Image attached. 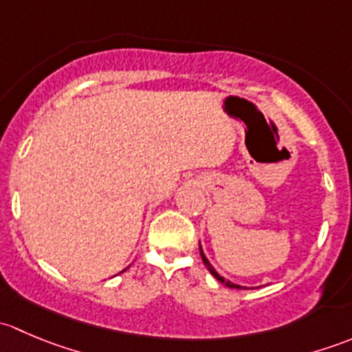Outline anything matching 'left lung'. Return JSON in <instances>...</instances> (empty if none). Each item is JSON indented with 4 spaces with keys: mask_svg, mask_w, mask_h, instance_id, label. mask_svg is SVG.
<instances>
[{
    "mask_svg": "<svg viewBox=\"0 0 352 352\" xmlns=\"http://www.w3.org/2000/svg\"><path fill=\"white\" fill-rule=\"evenodd\" d=\"M199 252H201V257H202V262H204V265L206 267H208V271L211 272L212 276H214L216 279H218L219 283H221V285H225V286H228V287H236V289H242V286H239V285H233L232 281H226L225 278H223V276H219L218 272H216V269L212 267L211 264H209V261H208V257H206L204 255V250H202V247H201V242H199Z\"/></svg>",
    "mask_w": 352,
    "mask_h": 352,
    "instance_id": "8db88e82",
    "label": "left lung"
}]
</instances>
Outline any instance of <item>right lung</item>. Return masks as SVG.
Segmentation results:
<instances>
[{
	"label": "right lung",
	"instance_id": "add662e5",
	"mask_svg": "<svg viewBox=\"0 0 352 352\" xmlns=\"http://www.w3.org/2000/svg\"><path fill=\"white\" fill-rule=\"evenodd\" d=\"M124 271H126V269H124ZM124 271H122V272H124Z\"/></svg>",
	"mask_w": 352,
	"mask_h": 352
}]
</instances>
